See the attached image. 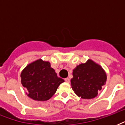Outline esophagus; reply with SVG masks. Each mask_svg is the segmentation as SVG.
I'll return each instance as SVG.
<instances>
[{
    "mask_svg": "<svg viewBox=\"0 0 125 125\" xmlns=\"http://www.w3.org/2000/svg\"><path fill=\"white\" fill-rule=\"evenodd\" d=\"M65 81L66 82H70V79L69 78H65Z\"/></svg>",
    "mask_w": 125,
    "mask_h": 125,
    "instance_id": "esophagus-1",
    "label": "esophagus"
}]
</instances>
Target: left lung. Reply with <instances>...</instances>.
Returning <instances> with one entry per match:
<instances>
[{"instance_id": "8db88e82", "label": "left lung", "mask_w": 125, "mask_h": 125, "mask_svg": "<svg viewBox=\"0 0 125 125\" xmlns=\"http://www.w3.org/2000/svg\"><path fill=\"white\" fill-rule=\"evenodd\" d=\"M73 76L71 80L73 90L78 97L85 99L95 98L106 80L104 71L91 60L76 67Z\"/></svg>"}]
</instances>
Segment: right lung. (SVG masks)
<instances>
[{
	"mask_svg": "<svg viewBox=\"0 0 125 125\" xmlns=\"http://www.w3.org/2000/svg\"><path fill=\"white\" fill-rule=\"evenodd\" d=\"M21 83L28 91V96L35 101H47L56 93L64 80L59 78L49 62L38 60L23 69Z\"/></svg>",
	"mask_w": 125,
	"mask_h": 125,
	"instance_id": "1",
	"label": "right lung"
}]
</instances>
